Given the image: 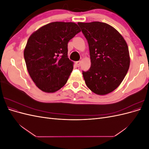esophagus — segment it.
Wrapping results in <instances>:
<instances>
[{
  "instance_id": "esophagus-1",
  "label": "esophagus",
  "mask_w": 149,
  "mask_h": 149,
  "mask_svg": "<svg viewBox=\"0 0 149 149\" xmlns=\"http://www.w3.org/2000/svg\"><path fill=\"white\" fill-rule=\"evenodd\" d=\"M76 65L77 67H79L81 65V61H76Z\"/></svg>"
}]
</instances>
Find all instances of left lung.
<instances>
[{
    "label": "left lung",
    "mask_w": 149,
    "mask_h": 149,
    "mask_svg": "<svg viewBox=\"0 0 149 149\" xmlns=\"http://www.w3.org/2000/svg\"><path fill=\"white\" fill-rule=\"evenodd\" d=\"M86 38L91 67L83 71L88 88L98 95H105L118 88L130 66L127 44L118 30L100 22H78Z\"/></svg>",
    "instance_id": "left-lung-1"
}]
</instances>
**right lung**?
Instances as JSON below:
<instances>
[{"label":"right lung","mask_w":149,"mask_h":149,"mask_svg":"<svg viewBox=\"0 0 149 149\" xmlns=\"http://www.w3.org/2000/svg\"><path fill=\"white\" fill-rule=\"evenodd\" d=\"M80 31L73 22H55L30 35L24 58L31 79L42 91L55 93L66 83L73 69V62L68 58V43Z\"/></svg>","instance_id":"obj_1"}]
</instances>
